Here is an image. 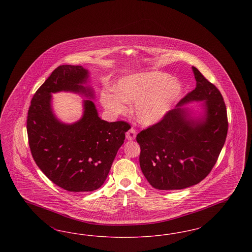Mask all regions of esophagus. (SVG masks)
<instances>
[{"instance_id":"obj_1","label":"esophagus","mask_w":252,"mask_h":252,"mask_svg":"<svg viewBox=\"0 0 252 252\" xmlns=\"http://www.w3.org/2000/svg\"><path fill=\"white\" fill-rule=\"evenodd\" d=\"M126 139H127L128 141L135 140V138H136V130H135L134 128H130L128 131L126 132Z\"/></svg>"}]
</instances>
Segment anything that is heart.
<instances>
[{"instance_id":"heart-1","label":"heart","mask_w":252,"mask_h":252,"mask_svg":"<svg viewBox=\"0 0 252 252\" xmlns=\"http://www.w3.org/2000/svg\"><path fill=\"white\" fill-rule=\"evenodd\" d=\"M182 87L179 80L160 72H136L120 78L114 91H103L100 102L111 116L125 114L126 103H134V113L144 126L162 120L180 97Z\"/></svg>"}]
</instances>
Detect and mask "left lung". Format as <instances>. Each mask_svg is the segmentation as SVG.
Wrapping results in <instances>:
<instances>
[{"label": "left lung", "mask_w": 252, "mask_h": 252, "mask_svg": "<svg viewBox=\"0 0 252 252\" xmlns=\"http://www.w3.org/2000/svg\"><path fill=\"white\" fill-rule=\"evenodd\" d=\"M195 89L166 116L137 135L140 166L150 185L158 190H180L199 183L212 171L228 133L223 96L195 67ZM204 100V115L192 118L182 106Z\"/></svg>", "instance_id": "1"}]
</instances>
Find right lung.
I'll list each match as a JSON object with an SVG mask.
<instances>
[{"label": "right lung", "instance_id": "right-lung-1", "mask_svg": "<svg viewBox=\"0 0 252 252\" xmlns=\"http://www.w3.org/2000/svg\"><path fill=\"white\" fill-rule=\"evenodd\" d=\"M89 71L82 66H59L33 96L27 115L32 156L49 180L69 192H93L108 177L130 126L102 120L92 100H84L82 118L64 124L54 114L52 94L71 92L94 98L85 87Z\"/></svg>", "mask_w": 252, "mask_h": 252}]
</instances>
